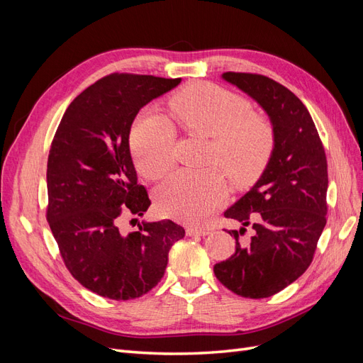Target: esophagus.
Instances as JSON below:
<instances>
[{"label":"esophagus","mask_w":363,"mask_h":363,"mask_svg":"<svg viewBox=\"0 0 363 363\" xmlns=\"http://www.w3.org/2000/svg\"><path fill=\"white\" fill-rule=\"evenodd\" d=\"M208 232L203 228H186V235L188 236H206Z\"/></svg>","instance_id":"obj_1"}]
</instances>
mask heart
I'll use <instances>...</instances> for the list:
<instances>
[{
	"label": "heart",
	"instance_id": "heart-1",
	"mask_svg": "<svg viewBox=\"0 0 363 363\" xmlns=\"http://www.w3.org/2000/svg\"><path fill=\"white\" fill-rule=\"evenodd\" d=\"M177 124L211 139L207 162L218 163L235 184L255 180L272 155L276 133L271 121L250 112V103L238 94L207 83L184 87L171 101ZM130 150L138 171L159 180L172 164V130L156 113L142 115L131 128ZM227 195L224 172L211 167L174 172L156 192L159 212L186 224H200Z\"/></svg>",
	"mask_w": 363,
	"mask_h": 363
}]
</instances>
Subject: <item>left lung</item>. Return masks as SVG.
<instances>
[{
    "label": "left lung",
    "mask_w": 363,
    "mask_h": 363,
    "mask_svg": "<svg viewBox=\"0 0 363 363\" xmlns=\"http://www.w3.org/2000/svg\"><path fill=\"white\" fill-rule=\"evenodd\" d=\"M269 116L276 133L272 155L256 184L224 212L242 224L230 230L236 250L213 267L227 289L245 298H267L298 279L312 263L327 215V159L313 119L300 98L265 75L224 72ZM252 225L250 241L238 235Z\"/></svg>",
    "instance_id": "left-lung-1"
}]
</instances>
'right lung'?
Segmentation results:
<instances>
[{"label":"right lung","mask_w":363,"mask_h":363,"mask_svg":"<svg viewBox=\"0 0 363 363\" xmlns=\"http://www.w3.org/2000/svg\"><path fill=\"white\" fill-rule=\"evenodd\" d=\"M180 82L103 77L68 106L54 135L48 224L72 277L106 298L133 300L151 291L163 277L172 244L184 236L171 219L142 221L130 233L119 227L121 219L142 216L151 204L130 155L131 124L142 107Z\"/></svg>","instance_id":"right-lung-1"}]
</instances>
